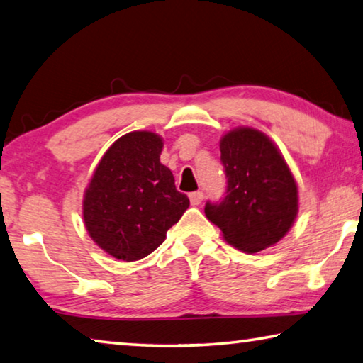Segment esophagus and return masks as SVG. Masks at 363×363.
<instances>
[{
    "label": "esophagus",
    "mask_w": 363,
    "mask_h": 363,
    "mask_svg": "<svg viewBox=\"0 0 363 363\" xmlns=\"http://www.w3.org/2000/svg\"><path fill=\"white\" fill-rule=\"evenodd\" d=\"M189 199H191L192 205H200V203H202V200H203V194L202 192H192V194H189Z\"/></svg>",
    "instance_id": "esophagus-1"
}]
</instances>
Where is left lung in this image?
Listing matches in <instances>:
<instances>
[{
	"mask_svg": "<svg viewBox=\"0 0 363 363\" xmlns=\"http://www.w3.org/2000/svg\"><path fill=\"white\" fill-rule=\"evenodd\" d=\"M226 197L205 215L228 244L257 254L289 233L298 211L297 182L273 140L254 128H235L220 140Z\"/></svg>",
	"mask_w": 363,
	"mask_h": 363,
	"instance_id": "left-lung-1",
	"label": "left lung"
}]
</instances>
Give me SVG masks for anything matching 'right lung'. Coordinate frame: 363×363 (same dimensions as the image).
Returning <instances> with one entry per match:
<instances>
[{
  "label": "right lung",
  "instance_id": "1",
  "mask_svg": "<svg viewBox=\"0 0 363 363\" xmlns=\"http://www.w3.org/2000/svg\"><path fill=\"white\" fill-rule=\"evenodd\" d=\"M163 139L129 132L103 155L84 192V224L91 240L123 262L150 255L189 208L174 176L160 161Z\"/></svg>",
  "mask_w": 363,
  "mask_h": 363
}]
</instances>
